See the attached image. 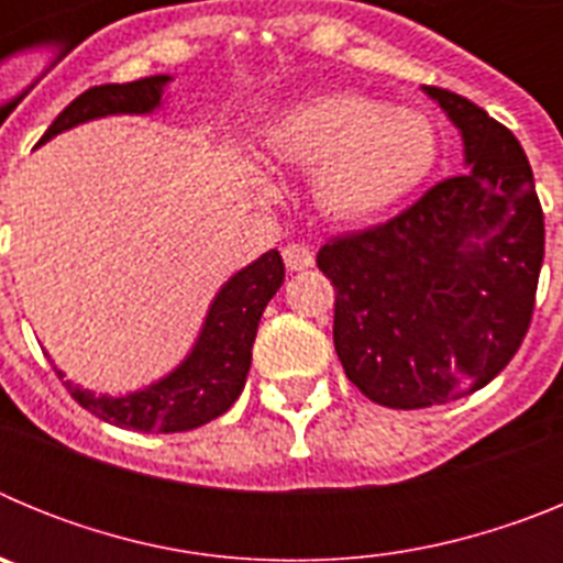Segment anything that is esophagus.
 I'll return each mask as SVG.
<instances>
[{
	"label": "esophagus",
	"mask_w": 563,
	"mask_h": 563,
	"mask_svg": "<svg viewBox=\"0 0 563 563\" xmlns=\"http://www.w3.org/2000/svg\"><path fill=\"white\" fill-rule=\"evenodd\" d=\"M282 256H285V265L290 273H298V271H307V267H312V251L305 245H287L285 251H282Z\"/></svg>",
	"instance_id": "34e87169"
}]
</instances>
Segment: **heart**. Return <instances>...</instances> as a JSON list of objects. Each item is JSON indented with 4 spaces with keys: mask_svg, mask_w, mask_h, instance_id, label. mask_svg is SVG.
<instances>
[{
    "mask_svg": "<svg viewBox=\"0 0 563 563\" xmlns=\"http://www.w3.org/2000/svg\"><path fill=\"white\" fill-rule=\"evenodd\" d=\"M287 166L312 168V200L335 222H366L400 206L437 163L429 114L357 92L292 103L265 129Z\"/></svg>",
    "mask_w": 563,
    "mask_h": 563,
    "instance_id": "heart-1",
    "label": "heart"
}]
</instances>
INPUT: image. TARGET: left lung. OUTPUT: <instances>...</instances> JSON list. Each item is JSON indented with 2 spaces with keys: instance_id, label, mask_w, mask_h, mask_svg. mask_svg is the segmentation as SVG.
<instances>
[{
  "instance_id": "left-lung-1",
  "label": "left lung",
  "mask_w": 563,
  "mask_h": 563,
  "mask_svg": "<svg viewBox=\"0 0 563 563\" xmlns=\"http://www.w3.org/2000/svg\"><path fill=\"white\" fill-rule=\"evenodd\" d=\"M422 92L460 132L467 172L318 251L343 372L389 409H429L494 380L530 327L544 262V213L514 132L456 92Z\"/></svg>"
}]
</instances>
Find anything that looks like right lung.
<instances>
[{
    "label": "right lung",
    "mask_w": 563,
    "mask_h": 563,
    "mask_svg": "<svg viewBox=\"0 0 563 563\" xmlns=\"http://www.w3.org/2000/svg\"><path fill=\"white\" fill-rule=\"evenodd\" d=\"M172 81V76H148L132 84H103L87 89L58 114L38 146L53 141L56 134L109 114L157 112L166 103V87ZM282 285H285V262L278 251L262 253L256 262L233 273L208 305L188 355L168 375L143 389L126 395H96L78 383L64 380L58 366L56 375L84 409L121 429L146 431V434L200 429L213 417L225 415L245 386L258 318Z\"/></svg>",
    "instance_id": "obj_1"
}]
</instances>
